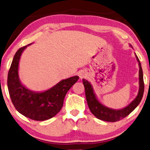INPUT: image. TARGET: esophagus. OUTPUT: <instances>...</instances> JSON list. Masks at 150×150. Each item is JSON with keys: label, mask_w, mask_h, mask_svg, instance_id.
<instances>
[{"label": "esophagus", "mask_w": 150, "mask_h": 150, "mask_svg": "<svg viewBox=\"0 0 150 150\" xmlns=\"http://www.w3.org/2000/svg\"><path fill=\"white\" fill-rule=\"evenodd\" d=\"M79 76H80V78H82L83 77H84V76H83V74H82V73H80V74H79Z\"/></svg>", "instance_id": "1"}]
</instances>
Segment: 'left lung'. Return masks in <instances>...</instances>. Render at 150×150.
Returning <instances> with one entry per match:
<instances>
[{"mask_svg": "<svg viewBox=\"0 0 150 150\" xmlns=\"http://www.w3.org/2000/svg\"><path fill=\"white\" fill-rule=\"evenodd\" d=\"M137 62L139 66V92L137 97L130 104L127 105V107L122 110H112L104 106V105L100 104L98 102L97 98L93 91L92 87L90 83L88 81L84 79L82 80V82L84 84L85 88L86 98L88 105L93 115L97 118L104 120L105 122H115L120 121V120L124 118L130 114L133 110L139 105L143 97L144 92V82L143 77V71H142L141 63L139 62V58L136 56Z\"/></svg>", "mask_w": 150, "mask_h": 150, "instance_id": "obj_1", "label": "left lung"}]
</instances>
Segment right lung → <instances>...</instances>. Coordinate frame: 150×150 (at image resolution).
Listing matches in <instances>:
<instances>
[{
    "instance_id": "1",
    "label": "right lung",
    "mask_w": 150,
    "mask_h": 150,
    "mask_svg": "<svg viewBox=\"0 0 150 150\" xmlns=\"http://www.w3.org/2000/svg\"><path fill=\"white\" fill-rule=\"evenodd\" d=\"M27 46L17 50L10 67L7 78L9 95L19 113L31 120L44 121L52 118L60 111L66 93L79 77L76 76L63 80L44 92L30 91L22 85L18 74L20 58Z\"/></svg>"
}]
</instances>
